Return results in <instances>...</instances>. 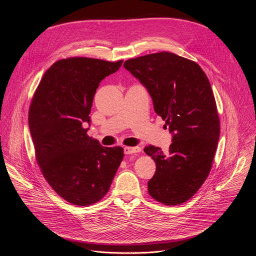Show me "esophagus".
<instances>
[{"label": "esophagus", "instance_id": "1", "mask_svg": "<svg viewBox=\"0 0 256 256\" xmlns=\"http://www.w3.org/2000/svg\"><path fill=\"white\" fill-rule=\"evenodd\" d=\"M140 148L138 147V146H136V147H126L124 149V152L126 155H130V154H134V153H138L140 152Z\"/></svg>", "mask_w": 256, "mask_h": 256}]
</instances>
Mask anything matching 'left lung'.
I'll list each match as a JSON object with an SVG mask.
<instances>
[{"label": "left lung", "instance_id": "8db88e82", "mask_svg": "<svg viewBox=\"0 0 256 256\" xmlns=\"http://www.w3.org/2000/svg\"><path fill=\"white\" fill-rule=\"evenodd\" d=\"M124 66L148 90L172 134L167 153L155 146L144 149L156 163L149 194L167 206L180 204L206 179L220 136L210 81L196 62L168 52L128 60Z\"/></svg>", "mask_w": 256, "mask_h": 256}]
</instances>
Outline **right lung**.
<instances>
[{
  "instance_id": "right-lung-1",
  "label": "right lung",
  "mask_w": 256,
  "mask_h": 256,
  "mask_svg": "<svg viewBox=\"0 0 256 256\" xmlns=\"http://www.w3.org/2000/svg\"><path fill=\"white\" fill-rule=\"evenodd\" d=\"M116 62L88 58L56 62L44 75L29 108L36 160L52 190L75 206H89L109 190L124 158L122 147H103L87 136L99 83Z\"/></svg>"
}]
</instances>
